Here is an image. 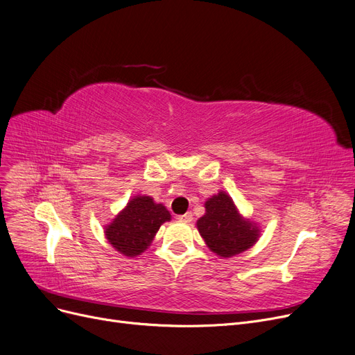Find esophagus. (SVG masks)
Listing matches in <instances>:
<instances>
[{"label": "esophagus", "instance_id": "obj_1", "mask_svg": "<svg viewBox=\"0 0 355 355\" xmlns=\"http://www.w3.org/2000/svg\"><path fill=\"white\" fill-rule=\"evenodd\" d=\"M178 220H179V221H182V223H191V221L193 220V217H192V212H187V214L179 216V217H178Z\"/></svg>", "mask_w": 355, "mask_h": 355}]
</instances>
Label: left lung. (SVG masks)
I'll use <instances>...</instances> for the list:
<instances>
[{"mask_svg":"<svg viewBox=\"0 0 355 355\" xmlns=\"http://www.w3.org/2000/svg\"><path fill=\"white\" fill-rule=\"evenodd\" d=\"M207 246L223 258L234 257L254 245L259 229L240 217L232 198L220 192L205 202V216L196 221Z\"/></svg>","mask_w":355,"mask_h":355,"instance_id":"8db88e82","label":"left lung"}]
</instances>
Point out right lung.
Masks as SVG:
<instances>
[{
	"label": "right lung",
	"mask_w": 355,
	"mask_h": 355,
	"mask_svg": "<svg viewBox=\"0 0 355 355\" xmlns=\"http://www.w3.org/2000/svg\"><path fill=\"white\" fill-rule=\"evenodd\" d=\"M170 220V212L163 204H155L150 196H135L106 227L109 243L125 257L143 253L160 225Z\"/></svg>",
	"instance_id": "right-lung-1"
}]
</instances>
